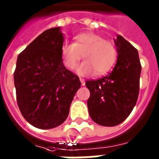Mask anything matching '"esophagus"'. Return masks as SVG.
I'll return each mask as SVG.
<instances>
[{"mask_svg": "<svg viewBox=\"0 0 159 159\" xmlns=\"http://www.w3.org/2000/svg\"><path fill=\"white\" fill-rule=\"evenodd\" d=\"M80 82L82 83V86H84L85 85V80L83 78H80Z\"/></svg>", "mask_w": 159, "mask_h": 159, "instance_id": "esophagus-1", "label": "esophagus"}]
</instances>
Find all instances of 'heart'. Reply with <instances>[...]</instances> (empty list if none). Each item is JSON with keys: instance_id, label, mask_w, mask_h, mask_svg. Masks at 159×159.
Instances as JSON below:
<instances>
[{"instance_id": "b5f03b06", "label": "heart", "mask_w": 159, "mask_h": 159, "mask_svg": "<svg viewBox=\"0 0 159 159\" xmlns=\"http://www.w3.org/2000/svg\"><path fill=\"white\" fill-rule=\"evenodd\" d=\"M63 64L67 69L72 70L82 55L85 58L76 68L80 76L102 75L114 65L117 57V48L110 40L92 32L80 34L75 37L74 43H66L61 50Z\"/></svg>"}]
</instances>
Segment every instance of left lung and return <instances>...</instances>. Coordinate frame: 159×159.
Instances as JSON below:
<instances>
[{"instance_id":"1","label":"left lung","mask_w":159,"mask_h":159,"mask_svg":"<svg viewBox=\"0 0 159 159\" xmlns=\"http://www.w3.org/2000/svg\"><path fill=\"white\" fill-rule=\"evenodd\" d=\"M118 57L111 73L89 80L87 101L89 115L100 125L116 126L133 111L139 92L141 64L138 50L121 35L115 40Z\"/></svg>"}]
</instances>
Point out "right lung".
<instances>
[{"label": "right lung", "mask_w": 159, "mask_h": 159, "mask_svg": "<svg viewBox=\"0 0 159 159\" xmlns=\"http://www.w3.org/2000/svg\"><path fill=\"white\" fill-rule=\"evenodd\" d=\"M63 40L60 27L49 29L17 57L14 72L17 104L24 118L36 128L62 125L81 87L79 77L63 65Z\"/></svg>", "instance_id": "1"}]
</instances>
